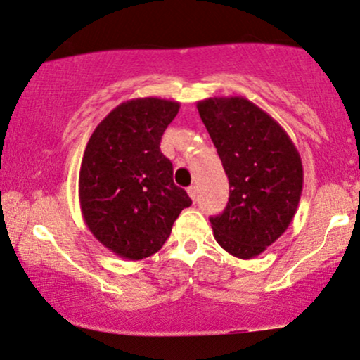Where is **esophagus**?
<instances>
[{"instance_id": "obj_1", "label": "esophagus", "mask_w": 360, "mask_h": 360, "mask_svg": "<svg viewBox=\"0 0 360 360\" xmlns=\"http://www.w3.org/2000/svg\"><path fill=\"white\" fill-rule=\"evenodd\" d=\"M187 192H188V195H190V198H192V200L195 202V200H197V187H188V190H187Z\"/></svg>"}]
</instances>
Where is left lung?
<instances>
[{"mask_svg":"<svg viewBox=\"0 0 360 360\" xmlns=\"http://www.w3.org/2000/svg\"><path fill=\"white\" fill-rule=\"evenodd\" d=\"M229 176L225 210L210 224L219 245L254 259L285 232L299 207L302 160L294 141L267 112L243 96L197 103Z\"/></svg>","mask_w":360,"mask_h":360,"instance_id":"8db88e82","label":"left lung"}]
</instances>
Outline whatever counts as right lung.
<instances>
[{"label": "right lung", "instance_id": "right-lung-1", "mask_svg": "<svg viewBox=\"0 0 360 360\" xmlns=\"http://www.w3.org/2000/svg\"><path fill=\"white\" fill-rule=\"evenodd\" d=\"M179 101L146 96L123 101L98 123L78 179L82 215L93 237L115 255L141 260L157 254L173 221L192 200L173 184L160 140Z\"/></svg>", "mask_w": 360, "mask_h": 360}]
</instances>
